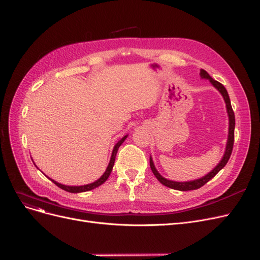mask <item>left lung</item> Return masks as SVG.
Masks as SVG:
<instances>
[{
  "mask_svg": "<svg viewBox=\"0 0 260 260\" xmlns=\"http://www.w3.org/2000/svg\"><path fill=\"white\" fill-rule=\"evenodd\" d=\"M200 78L201 79H207L210 81V83L212 84L214 88L220 93V95L223 96L224 102L226 104V110H227V114H228V120H229V126H228V138H227V142H226V149L224 152V155L222 157V159L219 160L218 164L211 170L208 175L201 177L199 179L196 180H191V181H185V182H178V181H172L169 179H166L162 177L159 172L157 171L154 162H153V158L152 156H150V166L152 169V172L154 174V176L156 177V179L160 182L162 185H165L167 187H170L172 189H177V190H191V189H197L200 188L201 186H204L208 181H210L212 178H214L216 176L217 172L223 169L225 167V165L227 164V161L232 155L233 152V147H234V140H235V125H236V121H235V113L232 107V104H230V100H229V95L227 90L225 89V86L219 83L217 81H215L212 77H211L206 71L200 70Z\"/></svg>",
  "mask_w": 260,
  "mask_h": 260,
  "instance_id": "8db88e82",
  "label": "left lung"
}]
</instances>
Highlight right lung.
Wrapping results in <instances>:
<instances>
[{
  "instance_id": "1",
  "label": "right lung",
  "mask_w": 260,
  "mask_h": 260,
  "mask_svg": "<svg viewBox=\"0 0 260 260\" xmlns=\"http://www.w3.org/2000/svg\"><path fill=\"white\" fill-rule=\"evenodd\" d=\"M127 136H128V135H125V136L122 137L117 143H115L114 147H113V150H112V153H111V157H110V160H109V164H108L107 168H106L105 172L102 175V177H101L100 179H98L96 181L92 182V183H90V184H84V185H65V184L59 183V182H56V181L52 180V179L49 178V177H47L45 174H44V175H45L48 179H50L55 185H57L60 188L66 190V191H70V193H83V191H88V190H91V189H94V188H96V187H99V186H101L103 183H105L106 180H107V179L109 178V176H110V174H111V171H112V168H113V165H114V160H115V155H117V152H118L120 146L125 141V139L127 138ZM34 165H35V164H34ZM35 166H36V165H35ZM36 167H37V166H36Z\"/></svg>"
}]
</instances>
